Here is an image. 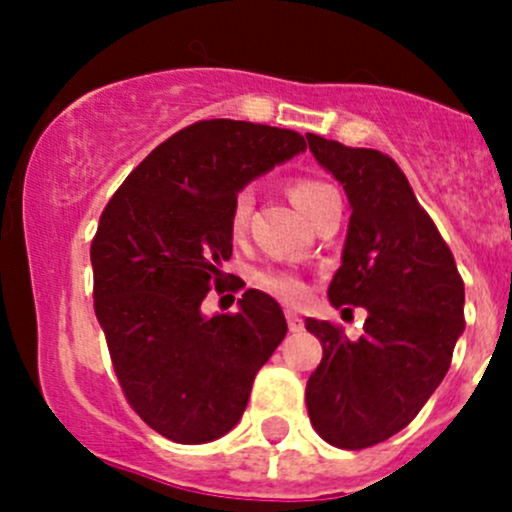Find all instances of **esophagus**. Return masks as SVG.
I'll use <instances>...</instances> for the list:
<instances>
[{
  "instance_id": "esophagus-1",
  "label": "esophagus",
  "mask_w": 512,
  "mask_h": 512,
  "mask_svg": "<svg viewBox=\"0 0 512 512\" xmlns=\"http://www.w3.org/2000/svg\"><path fill=\"white\" fill-rule=\"evenodd\" d=\"M285 317H287V327H289V332H302V329H304V322H302V317H299L297 312H292V309H287Z\"/></svg>"
}]
</instances>
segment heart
<instances>
[{
    "label": "heart",
    "instance_id": "1",
    "mask_svg": "<svg viewBox=\"0 0 512 512\" xmlns=\"http://www.w3.org/2000/svg\"><path fill=\"white\" fill-rule=\"evenodd\" d=\"M287 193L292 198V203L302 210V215L307 220L314 218L319 208L327 203L329 198L337 195V190L332 185H327L324 180L317 178H307V175H299V178L289 180ZM250 213H252V193L250 190H240L232 200V210H230V232L235 237H240L242 232L247 230V223H250ZM255 285L265 292L275 294V297L285 299V302H299V299L307 297V285H304L302 277H297L294 272H285V270H257L252 275Z\"/></svg>",
    "mask_w": 512,
    "mask_h": 512
}]
</instances>
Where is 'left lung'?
I'll list each match as a JSON object with an SVG mask.
<instances>
[{"instance_id":"1","label":"left lung","mask_w":512,"mask_h":512,"mask_svg":"<svg viewBox=\"0 0 512 512\" xmlns=\"http://www.w3.org/2000/svg\"><path fill=\"white\" fill-rule=\"evenodd\" d=\"M307 141L352 205L329 302L366 309L359 339L304 319L324 349L307 381V411L324 441L359 451L409 426L438 389L466 329V292L446 240L394 160L314 133Z\"/></svg>"}]
</instances>
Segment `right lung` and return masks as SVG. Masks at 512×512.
Returning a JSON list of instances; mask_svg holds the SVG:
<instances>
[{"mask_svg": "<svg viewBox=\"0 0 512 512\" xmlns=\"http://www.w3.org/2000/svg\"><path fill=\"white\" fill-rule=\"evenodd\" d=\"M304 148L287 128L198 121L153 148L103 208L91 242L96 319L131 409L170 441L225 436L285 339L282 307L260 289L235 314L205 317L200 304L232 277L235 195Z\"/></svg>", "mask_w": 512, "mask_h": 512, "instance_id": "add662e5", "label": "right lung"}]
</instances>
